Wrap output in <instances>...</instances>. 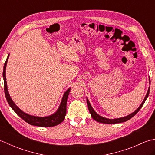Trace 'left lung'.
<instances>
[{
	"label": "left lung",
	"mask_w": 155,
	"mask_h": 155,
	"mask_svg": "<svg viewBox=\"0 0 155 155\" xmlns=\"http://www.w3.org/2000/svg\"><path fill=\"white\" fill-rule=\"evenodd\" d=\"M149 92H150V87L149 88V89H148V92L146 94V97L145 98H144V99L143 100V103H141V104L139 106V107L137 108V109L133 112V113H131L130 114L128 115V116L127 117H123V118H115V119H109V118H106L104 117H103L100 116V115H98L96 112H95L94 110V109L93 108H92L91 105L89 103V101H88V99H87V104H88V110H89V112L91 114V117L92 118H93V119L94 120H96L97 122H99V123H104V124H116V123H123V122H125V121H127L128 120L130 119L131 118L133 117L134 115H135L138 112H139L140 110V109L141 108H142V107L143 106L144 103H145V101L147 100V97H149Z\"/></svg>",
	"instance_id": "obj_1"
}]
</instances>
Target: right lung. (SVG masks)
Wrapping results in <instances>:
<instances>
[{"label": "right lung", "mask_w": 155, "mask_h": 155, "mask_svg": "<svg viewBox=\"0 0 155 155\" xmlns=\"http://www.w3.org/2000/svg\"><path fill=\"white\" fill-rule=\"evenodd\" d=\"M9 55L8 56L7 58L5 61V63L4 64V68H3V79H4V90H5V97L7 101L8 104L10 105L13 110H14L16 114L21 117L22 119L24 120L27 123L30 124L31 125H34V126L37 127H51L57 126L58 124L62 123L64 120L66 113H67V98L70 92L71 88L65 92L63 97H62V101L58 109L55 113L51 115V116L45 117H35L31 116L27 113H24L22 111L20 108L16 106V105L13 103L12 100L11 99V97H10L9 93L7 89V85H6V63H7V61Z\"/></svg>", "instance_id": "add662e5"}]
</instances>
